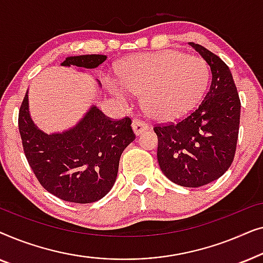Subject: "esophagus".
<instances>
[{"label": "esophagus", "instance_id": "34e87169", "mask_svg": "<svg viewBox=\"0 0 263 263\" xmlns=\"http://www.w3.org/2000/svg\"><path fill=\"white\" fill-rule=\"evenodd\" d=\"M132 127H133V130L136 135H140L141 133L148 130L149 129V125L146 123V122H143L141 120H134L132 123Z\"/></svg>", "mask_w": 263, "mask_h": 263}]
</instances>
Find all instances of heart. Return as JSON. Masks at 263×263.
Here are the masks:
<instances>
[{
	"instance_id": "b5f03b06",
	"label": "heart",
	"mask_w": 263,
	"mask_h": 263,
	"mask_svg": "<svg viewBox=\"0 0 263 263\" xmlns=\"http://www.w3.org/2000/svg\"><path fill=\"white\" fill-rule=\"evenodd\" d=\"M118 77L120 82L109 81L118 98L143 93L147 112L156 120L171 122L188 115L202 99L210 67L202 57L164 50L125 60Z\"/></svg>"
}]
</instances>
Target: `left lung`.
<instances>
[{
    "label": "left lung",
    "instance_id": "left-lung-1",
    "mask_svg": "<svg viewBox=\"0 0 263 263\" xmlns=\"http://www.w3.org/2000/svg\"><path fill=\"white\" fill-rule=\"evenodd\" d=\"M210 64L212 81L202 102L176 123L156 124L158 163L176 184L188 188L215 181L231 166L238 140L240 100L232 74L220 57L190 43Z\"/></svg>",
    "mask_w": 263,
    "mask_h": 263
}]
</instances>
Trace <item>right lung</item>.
I'll return each mask as SVG.
<instances>
[{
  "mask_svg": "<svg viewBox=\"0 0 263 263\" xmlns=\"http://www.w3.org/2000/svg\"><path fill=\"white\" fill-rule=\"evenodd\" d=\"M105 60L104 55L73 56L62 66L92 69ZM17 123L24 153L38 182L50 194L74 203L96 202L110 192L121 154L135 140L130 118L115 121L96 106L70 130L45 134L31 120L27 93Z\"/></svg>",
  "mask_w": 263,
  "mask_h": 263,
  "instance_id": "add662e5",
  "label": "right lung"
}]
</instances>
